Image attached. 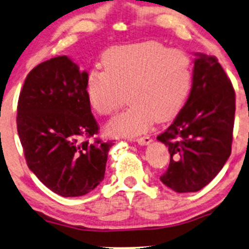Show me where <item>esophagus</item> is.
Returning a JSON list of instances; mask_svg holds the SVG:
<instances>
[{
	"label": "esophagus",
	"instance_id": "obj_1",
	"mask_svg": "<svg viewBox=\"0 0 249 249\" xmlns=\"http://www.w3.org/2000/svg\"><path fill=\"white\" fill-rule=\"evenodd\" d=\"M153 140L150 139L149 136H143V137H139V139H136V142L139 143L140 145H147L149 143H151Z\"/></svg>",
	"mask_w": 249,
	"mask_h": 249
}]
</instances>
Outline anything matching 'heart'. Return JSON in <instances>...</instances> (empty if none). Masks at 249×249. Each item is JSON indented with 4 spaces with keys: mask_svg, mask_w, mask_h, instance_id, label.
<instances>
[{
    "mask_svg": "<svg viewBox=\"0 0 249 249\" xmlns=\"http://www.w3.org/2000/svg\"><path fill=\"white\" fill-rule=\"evenodd\" d=\"M102 65L104 70H92L87 77V95L95 112L113 115L127 93L131 105L108 124L106 131L114 137L140 135L154 121L174 119L191 89L190 55L155 40L108 49Z\"/></svg>",
    "mask_w": 249,
    "mask_h": 249,
    "instance_id": "heart-1",
    "label": "heart"
}]
</instances>
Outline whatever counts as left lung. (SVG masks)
<instances>
[{
  "mask_svg": "<svg viewBox=\"0 0 249 249\" xmlns=\"http://www.w3.org/2000/svg\"><path fill=\"white\" fill-rule=\"evenodd\" d=\"M196 55L188 100L170 127L157 136L170 153V164L160 179L179 194L206 186L232 151L234 89L217 58Z\"/></svg>",
  "mask_w": 249,
  "mask_h": 249,
  "instance_id": "8db88e82",
  "label": "left lung"
}]
</instances>
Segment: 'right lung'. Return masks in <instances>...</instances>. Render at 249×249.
Listing matches in <instances>:
<instances>
[{
	"label": "right lung",
	"instance_id": "right-lung-1",
	"mask_svg": "<svg viewBox=\"0 0 249 249\" xmlns=\"http://www.w3.org/2000/svg\"><path fill=\"white\" fill-rule=\"evenodd\" d=\"M86 71L67 55L51 58L26 75L17 105V131L29 169L54 194L79 197L105 178L112 142L90 112Z\"/></svg>",
	"mask_w": 249,
	"mask_h": 249
}]
</instances>
